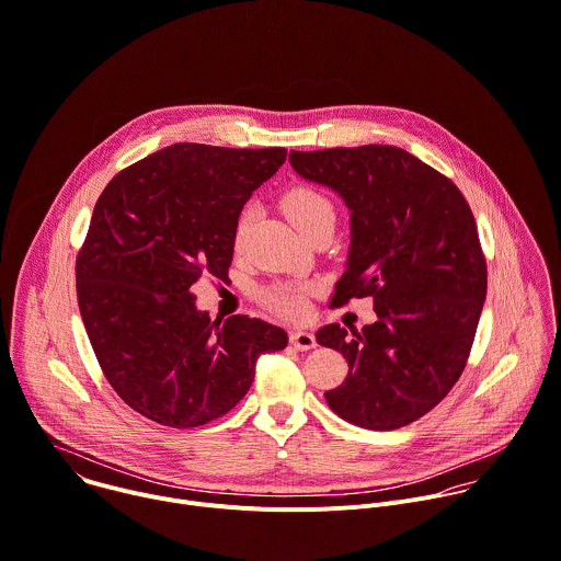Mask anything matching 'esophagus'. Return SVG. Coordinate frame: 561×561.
Returning <instances> with one entry per match:
<instances>
[{"label":"esophagus","mask_w":561,"mask_h":561,"mask_svg":"<svg viewBox=\"0 0 561 561\" xmlns=\"http://www.w3.org/2000/svg\"><path fill=\"white\" fill-rule=\"evenodd\" d=\"M289 342L300 348V351H309L316 346V335L311 331H302V329H294L289 333Z\"/></svg>","instance_id":"obj_1"}]
</instances>
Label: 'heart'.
Here are the masks:
<instances>
[{"instance_id":"obj_1","label":"heart","mask_w":561,"mask_h":561,"mask_svg":"<svg viewBox=\"0 0 561 561\" xmlns=\"http://www.w3.org/2000/svg\"><path fill=\"white\" fill-rule=\"evenodd\" d=\"M283 206H285L289 219L294 221V226L305 237L320 226H335V217H337L335 204L322 191H316L309 186H298L285 195ZM248 226H250V213H243L234 228V248L237 250L243 248V243H245ZM316 289H318V285L313 280H296V283L294 280H276V283L261 287L256 291V296L265 309H270L283 318H302L309 309V296Z\"/></svg>"}]
</instances>
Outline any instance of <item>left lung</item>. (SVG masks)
Masks as SVG:
<instances>
[{
    "mask_svg": "<svg viewBox=\"0 0 561 561\" xmlns=\"http://www.w3.org/2000/svg\"><path fill=\"white\" fill-rule=\"evenodd\" d=\"M289 162L351 210L348 267L331 302L368 296L377 311L362 333L318 331L348 362L324 399L353 425L403 427L445 399L473 344L486 263L471 208L449 178L397 147L291 151Z\"/></svg>",
    "mask_w": 561,
    "mask_h": 561,
    "instance_id": "left-lung-1",
    "label": "left lung"
}]
</instances>
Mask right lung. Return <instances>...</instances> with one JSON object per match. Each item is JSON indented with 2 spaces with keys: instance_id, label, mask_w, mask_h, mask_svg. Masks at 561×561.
Wrapping results in <instances>:
<instances>
[{
  "instance_id": "add662e5",
  "label": "right lung",
  "mask_w": 561,
  "mask_h": 561,
  "mask_svg": "<svg viewBox=\"0 0 561 561\" xmlns=\"http://www.w3.org/2000/svg\"><path fill=\"white\" fill-rule=\"evenodd\" d=\"M285 158L180 142L101 193L77 256L79 309L107 381L142 416L206 425L245 397L259 355L287 346L280 327L210 320L191 294L202 276L228 278L241 208Z\"/></svg>"
}]
</instances>
